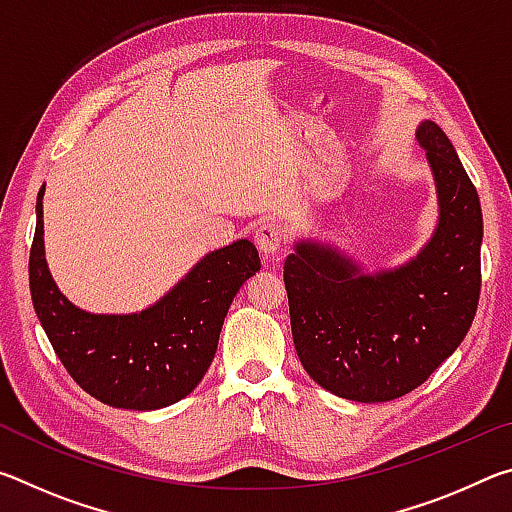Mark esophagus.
<instances>
[{"label": "esophagus", "mask_w": 512, "mask_h": 512, "mask_svg": "<svg viewBox=\"0 0 512 512\" xmlns=\"http://www.w3.org/2000/svg\"><path fill=\"white\" fill-rule=\"evenodd\" d=\"M255 244L259 248V253L264 257L275 255L280 246L284 244V228L275 221H262L257 225L255 232Z\"/></svg>", "instance_id": "34e87169"}]
</instances>
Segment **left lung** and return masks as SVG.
Wrapping results in <instances>:
<instances>
[{"label":"left lung","mask_w":512,"mask_h":512,"mask_svg":"<svg viewBox=\"0 0 512 512\" xmlns=\"http://www.w3.org/2000/svg\"><path fill=\"white\" fill-rule=\"evenodd\" d=\"M415 137L440 207L438 228L418 257L368 275L332 246L298 241L284 262L302 368L352 402H391L424 384L461 345L479 305V194L438 124L422 121Z\"/></svg>","instance_id":"left-lung-1"}]
</instances>
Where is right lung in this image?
<instances>
[{
	"mask_svg": "<svg viewBox=\"0 0 512 512\" xmlns=\"http://www.w3.org/2000/svg\"><path fill=\"white\" fill-rule=\"evenodd\" d=\"M42 194L29 257L33 309L51 348L85 393L115 409L153 411L201 384L216 354L225 314L262 262L248 239L205 255L167 296L140 314H90L74 307L45 259Z\"/></svg>",
	"mask_w": 512,
	"mask_h": 512,
	"instance_id": "add662e5",
	"label": "right lung"
}]
</instances>
